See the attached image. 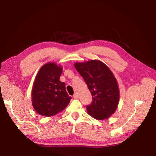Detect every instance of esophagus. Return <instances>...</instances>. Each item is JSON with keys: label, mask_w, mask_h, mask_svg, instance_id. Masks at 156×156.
<instances>
[{"label": "esophagus", "mask_w": 156, "mask_h": 156, "mask_svg": "<svg viewBox=\"0 0 156 156\" xmlns=\"http://www.w3.org/2000/svg\"><path fill=\"white\" fill-rule=\"evenodd\" d=\"M73 97H74V98H75V99H78L79 98V96L77 93H75L74 94V96H73Z\"/></svg>", "instance_id": "esophagus-1"}]
</instances>
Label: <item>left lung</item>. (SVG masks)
<instances>
[{"label":"left lung","mask_w":156,"mask_h":156,"mask_svg":"<svg viewBox=\"0 0 156 156\" xmlns=\"http://www.w3.org/2000/svg\"><path fill=\"white\" fill-rule=\"evenodd\" d=\"M74 66L92 95V103L87 106L88 113L98 120L108 119L115 112L119 101L118 83L112 72L97 59L75 63Z\"/></svg>","instance_id":"8db88e82"}]
</instances>
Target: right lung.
I'll list each match as a JSON object with an SVG mask.
<instances>
[{
    "label": "right lung",
    "instance_id": "add662e5",
    "mask_svg": "<svg viewBox=\"0 0 156 156\" xmlns=\"http://www.w3.org/2000/svg\"><path fill=\"white\" fill-rule=\"evenodd\" d=\"M62 68L55 63H48L39 69L31 92L32 105L38 114L54 116L67 107L71 97L66 90L64 82L59 80Z\"/></svg>",
    "mask_w": 156,
    "mask_h": 156
}]
</instances>
